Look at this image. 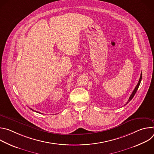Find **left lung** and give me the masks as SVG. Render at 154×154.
<instances>
[{
  "mask_svg": "<svg viewBox=\"0 0 154 154\" xmlns=\"http://www.w3.org/2000/svg\"><path fill=\"white\" fill-rule=\"evenodd\" d=\"M141 79H142V73L141 74V75H140V79H139V81H138V84H137V85L136 86V87L135 88V89H134V90L133 91V92H132V93H131V94L130 95V97H129V99H128V101H127V103L126 104H127L131 99H132V98L134 97V96H135V93H137V90H138V87H139V86H140V83H141ZM125 104V105H126Z\"/></svg>",
  "mask_w": 154,
  "mask_h": 154,
  "instance_id": "8db88e82",
  "label": "left lung"
}]
</instances>
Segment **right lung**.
Listing matches in <instances>:
<instances>
[{"label": "right lung", "mask_w": 154, "mask_h": 154, "mask_svg": "<svg viewBox=\"0 0 154 154\" xmlns=\"http://www.w3.org/2000/svg\"><path fill=\"white\" fill-rule=\"evenodd\" d=\"M30 109H32V108H30ZM32 110H33V111H34V110H33V109H32ZM35 112H36V113H39V112H36V111H35Z\"/></svg>", "instance_id": "1"}]
</instances>
